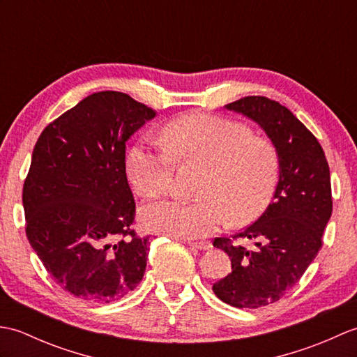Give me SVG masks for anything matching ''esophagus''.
Instances as JSON below:
<instances>
[{"label":"esophagus","instance_id":"1","mask_svg":"<svg viewBox=\"0 0 357 357\" xmlns=\"http://www.w3.org/2000/svg\"><path fill=\"white\" fill-rule=\"evenodd\" d=\"M187 245H190L192 248L196 250H210L211 244L210 242H195V241H187Z\"/></svg>","mask_w":357,"mask_h":357}]
</instances>
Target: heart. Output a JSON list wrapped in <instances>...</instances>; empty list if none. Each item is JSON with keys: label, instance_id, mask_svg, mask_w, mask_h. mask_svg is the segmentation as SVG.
I'll return each instance as SVG.
<instances>
[{"label": "heart", "instance_id": "1", "mask_svg": "<svg viewBox=\"0 0 357 357\" xmlns=\"http://www.w3.org/2000/svg\"><path fill=\"white\" fill-rule=\"evenodd\" d=\"M164 146L141 141L127 155L126 169L135 190L155 196L173 183V159L202 169L196 199H159L141 210L151 231L174 238H202L224 218L231 225L255 221L267 208L279 181L280 161L275 144L255 136L245 124L193 113L165 127Z\"/></svg>", "mask_w": 357, "mask_h": 357}]
</instances>
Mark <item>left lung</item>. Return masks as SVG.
<instances>
[{
  "instance_id": "1",
  "label": "left lung",
  "mask_w": 357,
  "mask_h": 357,
  "mask_svg": "<svg viewBox=\"0 0 357 357\" xmlns=\"http://www.w3.org/2000/svg\"><path fill=\"white\" fill-rule=\"evenodd\" d=\"M225 107L256 121L280 161L275 195L262 215L233 241H213L231 261V273L213 284L215 294L231 307L259 308L282 298L319 253L333 211L330 169L316 136L282 104L245 96ZM238 238L255 247L245 249Z\"/></svg>"
}]
</instances>
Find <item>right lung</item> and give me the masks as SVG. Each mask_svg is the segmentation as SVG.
I'll return each mask as SVG.
<instances>
[{
	"instance_id": "add662e5",
	"label": "right lung",
	"mask_w": 357,
	"mask_h": 357,
	"mask_svg": "<svg viewBox=\"0 0 357 357\" xmlns=\"http://www.w3.org/2000/svg\"><path fill=\"white\" fill-rule=\"evenodd\" d=\"M156 113L123 92H96L38 138L22 187L26 234L53 280L79 299L112 302L144 276L149 236L136 206L126 144Z\"/></svg>"
}]
</instances>
